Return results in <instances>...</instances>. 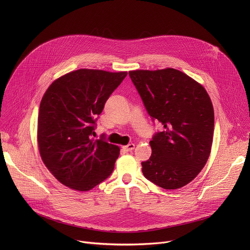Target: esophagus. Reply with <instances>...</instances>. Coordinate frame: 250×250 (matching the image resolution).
I'll use <instances>...</instances> for the list:
<instances>
[{
  "label": "esophagus",
  "mask_w": 250,
  "mask_h": 250,
  "mask_svg": "<svg viewBox=\"0 0 250 250\" xmlns=\"http://www.w3.org/2000/svg\"><path fill=\"white\" fill-rule=\"evenodd\" d=\"M134 147H135L134 144H129V145L124 146V149H125V151H132V150L134 149Z\"/></svg>",
  "instance_id": "34e87169"
}]
</instances>
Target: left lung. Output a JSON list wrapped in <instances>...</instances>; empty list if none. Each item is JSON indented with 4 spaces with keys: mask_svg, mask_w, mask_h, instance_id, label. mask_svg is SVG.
Segmentation results:
<instances>
[{
    "mask_svg": "<svg viewBox=\"0 0 250 250\" xmlns=\"http://www.w3.org/2000/svg\"><path fill=\"white\" fill-rule=\"evenodd\" d=\"M128 75L148 115L164 127L149 142L152 153L141 162L142 173L163 189L182 188L209 156L215 125L211 101L201 84L173 68Z\"/></svg>",
    "mask_w": 250,
    "mask_h": 250,
    "instance_id": "obj_1",
    "label": "left lung"
}]
</instances>
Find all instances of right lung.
Returning a JSON list of instances; mask_svg holds the SVG:
<instances>
[{
  "mask_svg": "<svg viewBox=\"0 0 250 250\" xmlns=\"http://www.w3.org/2000/svg\"><path fill=\"white\" fill-rule=\"evenodd\" d=\"M127 72L79 69L55 80L40 105L38 141L42 159L63 185L89 191L108 178L119 146L93 139L96 122ZM95 136V135H94Z\"/></svg>",
  "mask_w": 250,
  "mask_h": 250,
  "instance_id": "obj_1",
  "label": "right lung"
}]
</instances>
